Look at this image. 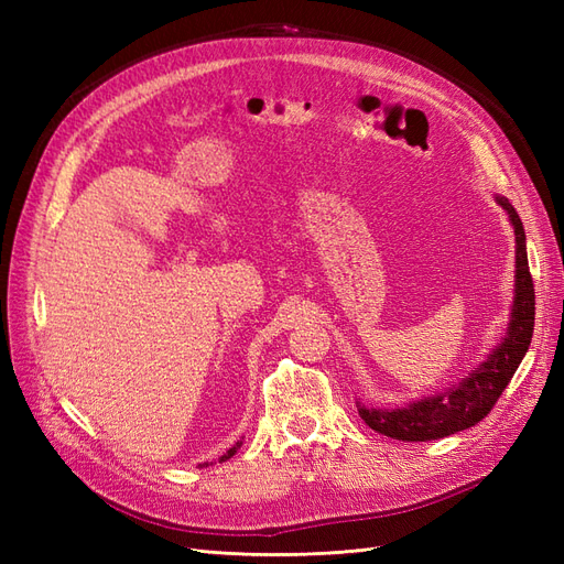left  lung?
I'll return each instance as SVG.
<instances>
[{
    "instance_id": "left-lung-1",
    "label": "left lung",
    "mask_w": 564,
    "mask_h": 564,
    "mask_svg": "<svg viewBox=\"0 0 564 564\" xmlns=\"http://www.w3.org/2000/svg\"><path fill=\"white\" fill-rule=\"evenodd\" d=\"M497 202L516 228V296L506 336L487 355L485 362L477 365L464 381H458L445 392H435L431 398L392 409L355 402L357 412L371 431L402 442H429L466 431L491 412V406L497 404L501 392L518 371L534 334V282L529 275L522 220L506 197L497 195Z\"/></svg>"
}]
</instances>
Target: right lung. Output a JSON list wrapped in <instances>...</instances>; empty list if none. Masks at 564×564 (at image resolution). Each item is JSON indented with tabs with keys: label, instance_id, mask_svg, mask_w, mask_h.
I'll list each match as a JSON object with an SVG mask.
<instances>
[{
	"label": "right lung",
	"instance_id": "obj_1",
	"mask_svg": "<svg viewBox=\"0 0 564 564\" xmlns=\"http://www.w3.org/2000/svg\"><path fill=\"white\" fill-rule=\"evenodd\" d=\"M240 447H242V440H240V442H235V445H232V447H230V449H228L224 456H220L218 460H228V458H230V456H232L237 449H240ZM202 466H209V464H202Z\"/></svg>",
	"mask_w": 564,
	"mask_h": 564
}]
</instances>
